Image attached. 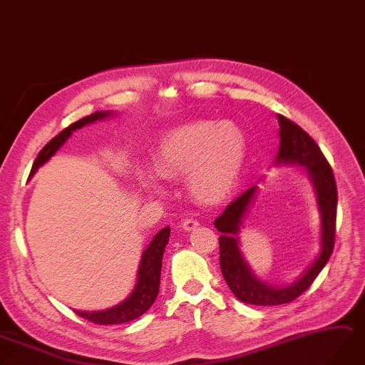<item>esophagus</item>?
I'll return each instance as SVG.
<instances>
[{
  "instance_id": "34e87169",
  "label": "esophagus",
  "mask_w": 365,
  "mask_h": 365,
  "mask_svg": "<svg viewBox=\"0 0 365 365\" xmlns=\"http://www.w3.org/2000/svg\"><path fill=\"white\" fill-rule=\"evenodd\" d=\"M200 225V222H198V220H193V218H185V220H182V222H181V227L184 229V230H187V232H190V230H193V229H196Z\"/></svg>"
}]
</instances>
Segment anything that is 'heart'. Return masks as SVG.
<instances>
[{"label": "heart", "instance_id": "obj_1", "mask_svg": "<svg viewBox=\"0 0 365 365\" xmlns=\"http://www.w3.org/2000/svg\"><path fill=\"white\" fill-rule=\"evenodd\" d=\"M249 155V143L233 121L198 120L161 135L155 152V169L164 178L185 175L187 190L202 204H218L238 187ZM145 185L160 190L156 176Z\"/></svg>", "mask_w": 365, "mask_h": 365}]
</instances>
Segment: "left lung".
Instances as JSON below:
<instances>
[{
	"mask_svg": "<svg viewBox=\"0 0 365 365\" xmlns=\"http://www.w3.org/2000/svg\"><path fill=\"white\" fill-rule=\"evenodd\" d=\"M279 149L274 165H301L307 173L317 196L321 216L319 253L307 265L299 277L285 285H273L261 281L245 261L240 249V232L244 220L250 213L258 195V185L250 187L240 198H236L227 209L215 220V227L220 236V265L222 277L229 289L240 301L253 305H281L297 299L307 290L314 278L327 264L333 252L334 225H336L338 190L330 164L324 158L319 145L298 124L278 115Z\"/></svg>",
	"mask_w": 365,
	"mask_h": 365,
	"instance_id": "left-lung-1",
	"label": "left lung"
}]
</instances>
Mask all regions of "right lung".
<instances>
[{"label": "right lung", "instance_id": "1", "mask_svg": "<svg viewBox=\"0 0 365 365\" xmlns=\"http://www.w3.org/2000/svg\"><path fill=\"white\" fill-rule=\"evenodd\" d=\"M113 115L115 112L112 110L95 112L92 115L81 118L80 121L71 124L61 133H58L53 140L48 141L43 147V150L38 153L31 170V178L36 173L39 167L44 165L58 150L61 149L73 132H76L78 129H83V127L88 124H93L96 121H104L107 118H112ZM169 236H170V227L161 229L153 236L150 244L144 249L140 265H138L135 287L124 301L106 310H98V312L75 310V313L80 314L81 318L87 321L101 324V326H109V324H123V322H129L140 318L141 314H144L152 307V304L155 302L156 297H158L163 255H164L167 242H169Z\"/></svg>", "mask_w": 365, "mask_h": 365}]
</instances>
